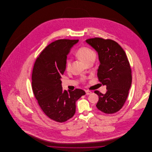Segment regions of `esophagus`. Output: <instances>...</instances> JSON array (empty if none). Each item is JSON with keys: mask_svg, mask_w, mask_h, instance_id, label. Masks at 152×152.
Segmentation results:
<instances>
[{"mask_svg": "<svg viewBox=\"0 0 152 152\" xmlns=\"http://www.w3.org/2000/svg\"><path fill=\"white\" fill-rule=\"evenodd\" d=\"M86 94H87V95H89V94H92V92L90 91H86Z\"/></svg>", "mask_w": 152, "mask_h": 152, "instance_id": "obj_1", "label": "esophagus"}]
</instances>
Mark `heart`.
Wrapping results in <instances>:
<instances>
[{
	"label": "heart",
	"instance_id": "obj_1",
	"mask_svg": "<svg viewBox=\"0 0 152 152\" xmlns=\"http://www.w3.org/2000/svg\"><path fill=\"white\" fill-rule=\"evenodd\" d=\"M76 56L80 59L81 60L83 61L85 63H88L91 61H94L96 53L94 50L92 48L88 47H82L79 48L75 53ZM70 64L71 62L69 59L66 60L65 63V66L66 69L69 70L70 68ZM85 78H83L82 81H85Z\"/></svg>",
	"mask_w": 152,
	"mask_h": 152
}]
</instances>
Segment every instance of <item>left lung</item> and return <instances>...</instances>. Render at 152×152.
Instances as JSON below:
<instances>
[{
  "instance_id": "left-lung-1",
  "label": "left lung",
  "mask_w": 152,
  "mask_h": 152,
  "mask_svg": "<svg viewBox=\"0 0 152 152\" xmlns=\"http://www.w3.org/2000/svg\"><path fill=\"white\" fill-rule=\"evenodd\" d=\"M99 55L100 65L97 77L107 91L103 94L99 91L96 107L106 114L115 113L123 108L132 84V70L123 48L111 39L94 37L86 40Z\"/></svg>"
}]
</instances>
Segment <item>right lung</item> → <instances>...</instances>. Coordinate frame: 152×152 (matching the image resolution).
<instances>
[{
  "mask_svg": "<svg viewBox=\"0 0 152 152\" xmlns=\"http://www.w3.org/2000/svg\"><path fill=\"white\" fill-rule=\"evenodd\" d=\"M79 40L60 39L47 45L36 58L32 74L34 94L44 113L51 120L63 123L76 112V102L86 94L80 89L63 90L61 76L66 55Z\"/></svg>",
  "mask_w": 152,
  "mask_h": 152,
  "instance_id": "obj_1",
  "label": "right lung"
}]
</instances>
